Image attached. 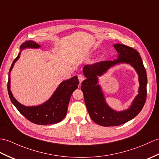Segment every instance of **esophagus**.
Here are the masks:
<instances>
[{
    "label": "esophagus",
    "mask_w": 159,
    "mask_h": 159,
    "mask_svg": "<svg viewBox=\"0 0 159 159\" xmlns=\"http://www.w3.org/2000/svg\"><path fill=\"white\" fill-rule=\"evenodd\" d=\"M78 79H79V82L81 83L84 79H85V77H84V76L83 75H81V74H80V75H78Z\"/></svg>",
    "instance_id": "esophagus-1"
}]
</instances>
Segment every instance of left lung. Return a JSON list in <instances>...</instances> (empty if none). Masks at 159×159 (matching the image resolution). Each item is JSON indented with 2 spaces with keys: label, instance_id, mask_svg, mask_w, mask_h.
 I'll return each mask as SVG.
<instances>
[{
  "label": "left lung",
  "instance_id": "8db88e82",
  "mask_svg": "<svg viewBox=\"0 0 159 159\" xmlns=\"http://www.w3.org/2000/svg\"><path fill=\"white\" fill-rule=\"evenodd\" d=\"M119 57L114 61H101L86 65L83 73L87 78L81 83L84 102L89 116L95 123L101 126H118L134 119L140 112L146 102L147 95V75L144 66L138 51L122 44L114 45ZM119 62L131 64L139 75V94L130 108L122 112H116L106 104L101 89L97 84V75H101L112 65Z\"/></svg>",
  "mask_w": 159,
  "mask_h": 159
}]
</instances>
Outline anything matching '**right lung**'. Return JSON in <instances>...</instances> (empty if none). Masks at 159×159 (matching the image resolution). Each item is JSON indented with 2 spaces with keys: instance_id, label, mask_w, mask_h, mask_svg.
Listing matches in <instances>:
<instances>
[{
  "instance_id": "right-lung-1",
  "label": "right lung",
  "mask_w": 159,
  "mask_h": 159,
  "mask_svg": "<svg viewBox=\"0 0 159 159\" xmlns=\"http://www.w3.org/2000/svg\"><path fill=\"white\" fill-rule=\"evenodd\" d=\"M40 47L37 43L32 40H28L24 43L20 48L24 49L26 47L39 48ZM20 53L13 61L9 72V80L7 83V90L11 101L16 107L22 115L32 123L36 125H50L57 123L62 120L67 113L68 106L71 95L73 91L76 89L79 83L78 77L76 76L72 77L69 80L62 82L56 91H55L53 96L45 104L38 106H24L20 104L15 99L10 90V72L13 66L20 57Z\"/></svg>"
}]
</instances>
